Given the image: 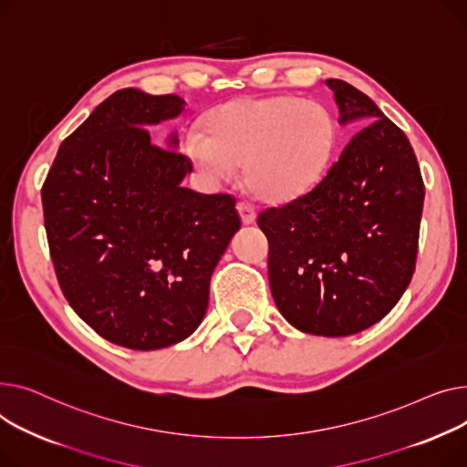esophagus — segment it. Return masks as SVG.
<instances>
[{"label":"esophagus","mask_w":467,"mask_h":467,"mask_svg":"<svg viewBox=\"0 0 467 467\" xmlns=\"http://www.w3.org/2000/svg\"><path fill=\"white\" fill-rule=\"evenodd\" d=\"M237 211H239V214H241V221H243V224H253L254 223V218H256V211H254V207L246 202V200H241L239 203H237Z\"/></svg>","instance_id":"1"}]
</instances>
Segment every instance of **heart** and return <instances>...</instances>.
<instances>
[{"instance_id": "obj_1", "label": "heart", "mask_w": 467, "mask_h": 467, "mask_svg": "<svg viewBox=\"0 0 467 467\" xmlns=\"http://www.w3.org/2000/svg\"><path fill=\"white\" fill-rule=\"evenodd\" d=\"M190 131L184 149L211 181H226L243 163L244 182L269 202H286L318 179L330 158L336 126L327 109L294 96L230 101Z\"/></svg>"}]
</instances>
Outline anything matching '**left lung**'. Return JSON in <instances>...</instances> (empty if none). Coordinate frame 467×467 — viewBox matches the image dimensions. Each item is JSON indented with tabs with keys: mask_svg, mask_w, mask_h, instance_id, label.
<instances>
[{
	"mask_svg": "<svg viewBox=\"0 0 467 467\" xmlns=\"http://www.w3.org/2000/svg\"><path fill=\"white\" fill-rule=\"evenodd\" d=\"M341 124L364 126L299 198L267 207L273 299L297 330L343 337L385 318L415 273L424 182L405 133L358 88L327 78Z\"/></svg>",
	"mask_w": 467,
	"mask_h": 467,
	"instance_id": "obj_1",
	"label": "left lung"
}]
</instances>
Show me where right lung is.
Listing matches in <instances>:
<instances>
[{
  "label": "right lung",
  "mask_w": 467,
  "mask_h": 467,
  "mask_svg": "<svg viewBox=\"0 0 467 467\" xmlns=\"http://www.w3.org/2000/svg\"><path fill=\"white\" fill-rule=\"evenodd\" d=\"M175 94L124 88L60 145L41 188L48 251L71 309L115 345L156 350L202 324L213 269L241 228L235 198L181 186L192 161L147 128Z\"/></svg>",
  "instance_id": "right-lung-1"
}]
</instances>
